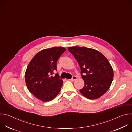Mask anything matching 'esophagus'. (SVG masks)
<instances>
[{
	"label": "esophagus",
	"mask_w": 132,
	"mask_h": 132,
	"mask_svg": "<svg viewBox=\"0 0 132 132\" xmlns=\"http://www.w3.org/2000/svg\"><path fill=\"white\" fill-rule=\"evenodd\" d=\"M77 79V77H76V76H73L72 77V78L71 79H69V80H70V81H73L74 80H75Z\"/></svg>",
	"instance_id": "34e87169"
}]
</instances>
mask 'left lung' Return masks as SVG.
<instances>
[{"instance_id": "left-lung-1", "label": "left lung", "mask_w": 132, "mask_h": 132, "mask_svg": "<svg viewBox=\"0 0 132 132\" xmlns=\"http://www.w3.org/2000/svg\"><path fill=\"white\" fill-rule=\"evenodd\" d=\"M68 49L80 67L85 82L80 93L89 99L101 97L109 89L113 78V70L107 59L93 48L73 46ZM83 73L86 75H83Z\"/></svg>"}]
</instances>
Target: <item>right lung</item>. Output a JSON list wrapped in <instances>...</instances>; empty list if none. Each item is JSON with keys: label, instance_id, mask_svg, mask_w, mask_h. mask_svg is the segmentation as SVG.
I'll list each match as a JSON object with an SVG mask.
<instances>
[{"label": "right lung", "instance_id": "right-lung-1", "mask_svg": "<svg viewBox=\"0 0 132 132\" xmlns=\"http://www.w3.org/2000/svg\"><path fill=\"white\" fill-rule=\"evenodd\" d=\"M66 51L63 47L44 49L37 53L29 63L25 73L29 91L37 99L50 101L57 96L63 84L58 73L52 75L56 69V62Z\"/></svg>", "mask_w": 132, "mask_h": 132}]
</instances>
